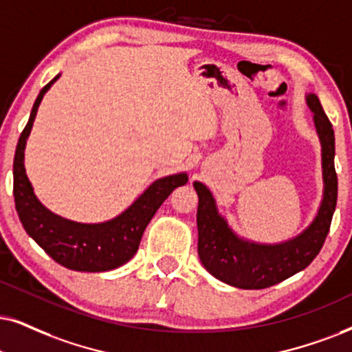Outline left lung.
I'll return each instance as SVG.
<instances>
[{"label":"left lung","mask_w":352,"mask_h":352,"mask_svg":"<svg viewBox=\"0 0 352 352\" xmlns=\"http://www.w3.org/2000/svg\"><path fill=\"white\" fill-rule=\"evenodd\" d=\"M314 122L322 143L323 199L312 224L297 237L276 245L248 242L237 237L217 212L211 191L199 182L198 193V255L204 268L219 281L240 289H265L305 270L322 250L330 232L338 199L335 170V131L315 94L307 96Z\"/></svg>","instance_id":"left-lung-1"}]
</instances>
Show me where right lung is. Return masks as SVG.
<instances>
[{"mask_svg": "<svg viewBox=\"0 0 352 352\" xmlns=\"http://www.w3.org/2000/svg\"><path fill=\"white\" fill-rule=\"evenodd\" d=\"M56 79L58 76L53 78L40 91L29 122L17 141L14 166H12L16 211L25 232L56 263L68 270L87 271V273L115 270L131 260L140 247L146 226L153 219L155 211L177 186L188 182V177L186 173H175L155 180L126 211H123L115 219L100 224H81L48 211L34 195L32 185L25 175L24 149L43 94Z\"/></svg>", "mask_w": 352, "mask_h": 352, "instance_id": "add662e5", "label": "right lung"}]
</instances>
